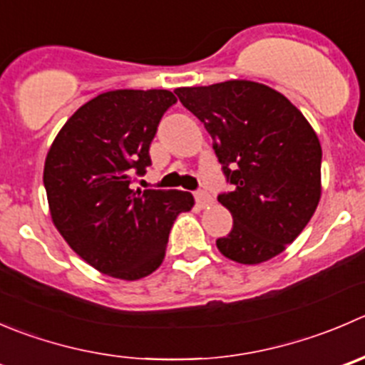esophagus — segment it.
I'll return each mask as SVG.
<instances>
[{
    "instance_id": "1",
    "label": "esophagus",
    "mask_w": 365,
    "mask_h": 365,
    "mask_svg": "<svg viewBox=\"0 0 365 365\" xmlns=\"http://www.w3.org/2000/svg\"><path fill=\"white\" fill-rule=\"evenodd\" d=\"M194 197H196V203L200 208H207L214 203V197H212L207 190H197V192L194 194Z\"/></svg>"
}]
</instances>
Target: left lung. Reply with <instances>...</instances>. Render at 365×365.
Returning a JSON list of instances; mask_svg holds the SVG:
<instances>
[{"mask_svg":"<svg viewBox=\"0 0 365 365\" xmlns=\"http://www.w3.org/2000/svg\"><path fill=\"white\" fill-rule=\"evenodd\" d=\"M205 125L233 190L221 194L233 228L215 240L230 260L267 262L294 242L321 200V143L282 93L250 80L175 91Z\"/></svg>","mask_w":365,"mask_h":365,"instance_id":"1","label":"left lung"}]
</instances>
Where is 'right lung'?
<instances>
[{"label": "right lung", "instance_id": "right-lung-1", "mask_svg": "<svg viewBox=\"0 0 365 365\" xmlns=\"http://www.w3.org/2000/svg\"><path fill=\"white\" fill-rule=\"evenodd\" d=\"M171 91L119 88L81 105L56 133L44 162L55 228L103 274L133 282L160 267L169 232L194 207L183 190H133L151 164L150 144Z\"/></svg>", "mask_w": 365, "mask_h": 365}]
</instances>
